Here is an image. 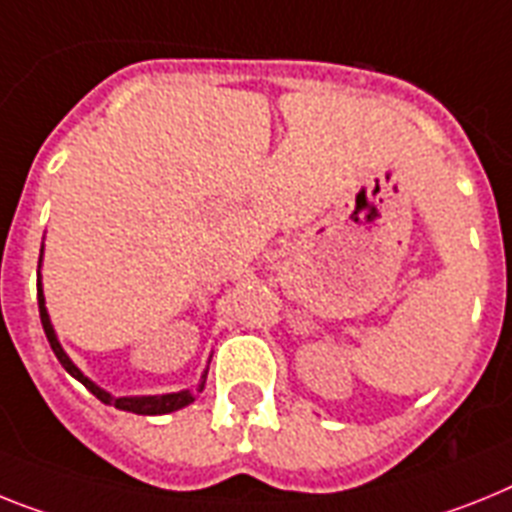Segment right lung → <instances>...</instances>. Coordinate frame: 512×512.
Instances as JSON below:
<instances>
[{
	"instance_id": "obj_1",
	"label": "right lung",
	"mask_w": 512,
	"mask_h": 512,
	"mask_svg": "<svg viewBox=\"0 0 512 512\" xmlns=\"http://www.w3.org/2000/svg\"><path fill=\"white\" fill-rule=\"evenodd\" d=\"M38 312H41V325H44V333H46V338H49V343H51V351L57 354L59 364H62V367L67 369V372H70L75 380L83 382L85 388L96 395L101 403H109V406H114V409L132 411V414L156 416V414H171V411H176V409H184L187 403L195 401L197 393H203L205 375H208V372H205L203 380H200V385H197L195 390H182V393H166V395H143V398H114V395H109L106 390L98 388L96 382H90L88 377H85L83 372H80V369H77L75 364L70 362V356L64 354V349L59 346L57 336H54V328H51V320H49V312H46V302H44V291H41V283H38Z\"/></svg>"
}]
</instances>
